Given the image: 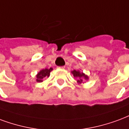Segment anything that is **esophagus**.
Returning <instances> with one entry per match:
<instances>
[{"mask_svg": "<svg viewBox=\"0 0 129 129\" xmlns=\"http://www.w3.org/2000/svg\"><path fill=\"white\" fill-rule=\"evenodd\" d=\"M57 68H59V69H64L65 66H57Z\"/></svg>", "mask_w": 129, "mask_h": 129, "instance_id": "1", "label": "esophagus"}]
</instances>
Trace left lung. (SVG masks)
<instances>
[{
  "instance_id": "left-lung-1",
  "label": "left lung",
  "mask_w": 129,
  "mask_h": 129,
  "mask_svg": "<svg viewBox=\"0 0 129 129\" xmlns=\"http://www.w3.org/2000/svg\"><path fill=\"white\" fill-rule=\"evenodd\" d=\"M71 72H72L74 77L77 78V83H82L85 80H87L89 79L87 75H85L83 72H81L79 70H74Z\"/></svg>"
}]
</instances>
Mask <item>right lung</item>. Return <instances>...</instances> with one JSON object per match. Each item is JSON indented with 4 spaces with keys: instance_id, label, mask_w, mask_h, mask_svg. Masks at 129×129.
<instances>
[{
    "instance_id": "add662e5",
    "label": "right lung",
    "mask_w": 129,
    "mask_h": 129,
    "mask_svg": "<svg viewBox=\"0 0 129 129\" xmlns=\"http://www.w3.org/2000/svg\"><path fill=\"white\" fill-rule=\"evenodd\" d=\"M52 70V68H45L40 70L36 75V81L37 82H42L43 79L45 77H48L50 76V72Z\"/></svg>"
}]
</instances>
